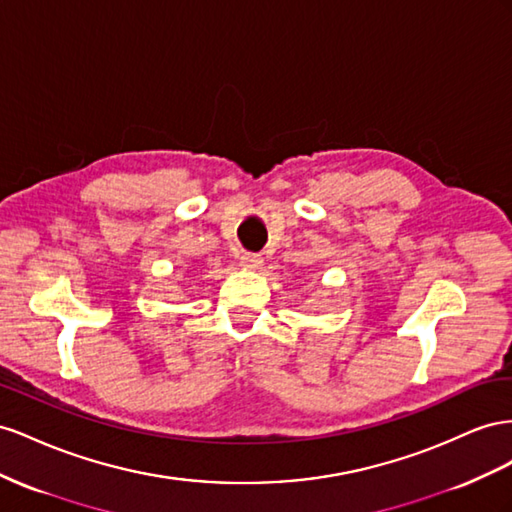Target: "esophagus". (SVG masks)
I'll list each match as a JSON object with an SVG mask.
<instances>
[{"mask_svg":"<svg viewBox=\"0 0 512 512\" xmlns=\"http://www.w3.org/2000/svg\"><path fill=\"white\" fill-rule=\"evenodd\" d=\"M240 264H242V268L255 272V270H261V266H264V257L253 255V253H244L240 257Z\"/></svg>","mask_w":512,"mask_h":512,"instance_id":"esophagus-1","label":"esophagus"}]
</instances>
